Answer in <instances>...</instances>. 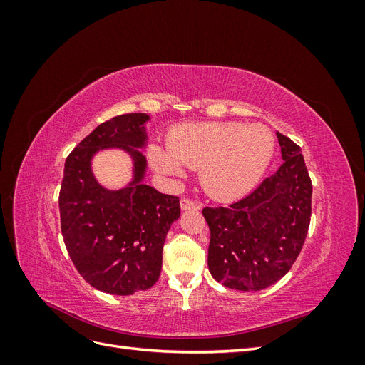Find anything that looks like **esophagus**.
Here are the masks:
<instances>
[{"label":"esophagus","instance_id":"obj_1","mask_svg":"<svg viewBox=\"0 0 365 365\" xmlns=\"http://www.w3.org/2000/svg\"><path fill=\"white\" fill-rule=\"evenodd\" d=\"M181 208L182 210H200L201 205L197 204L196 201L190 200V197H182V200H181Z\"/></svg>","mask_w":365,"mask_h":365}]
</instances>
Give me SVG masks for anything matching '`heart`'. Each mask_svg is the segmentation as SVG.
<instances>
[{"label": "heart", "instance_id": "1", "mask_svg": "<svg viewBox=\"0 0 365 365\" xmlns=\"http://www.w3.org/2000/svg\"><path fill=\"white\" fill-rule=\"evenodd\" d=\"M169 149L149 148L158 172L182 176L184 168L200 170L205 192L219 201L244 197L259 184L274 157L275 140L269 128L237 121L185 123L175 128Z\"/></svg>", "mask_w": 365, "mask_h": 365}]
</instances>
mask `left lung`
Wrapping results in <instances>:
<instances>
[{
    "label": "left lung",
    "instance_id": "obj_1",
    "mask_svg": "<svg viewBox=\"0 0 365 365\" xmlns=\"http://www.w3.org/2000/svg\"><path fill=\"white\" fill-rule=\"evenodd\" d=\"M283 164L256 190L228 207H205L208 269L237 291L279 282L300 254L311 224L312 182L302 149L277 132Z\"/></svg>",
    "mask_w": 365,
    "mask_h": 365
}]
</instances>
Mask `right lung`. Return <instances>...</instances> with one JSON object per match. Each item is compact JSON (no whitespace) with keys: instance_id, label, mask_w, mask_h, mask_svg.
<instances>
[{"instance_id":"right-lung-1","label":"right lung","mask_w":365,"mask_h":365,"mask_svg":"<svg viewBox=\"0 0 365 365\" xmlns=\"http://www.w3.org/2000/svg\"><path fill=\"white\" fill-rule=\"evenodd\" d=\"M148 114H123L98 125L65 161L59 193L61 228L76 269L93 288L130 295L155 284L163 245L181 215L180 197L143 184ZM117 147L135 161V178L120 191L96 182L91 160L102 148Z\"/></svg>"}]
</instances>
